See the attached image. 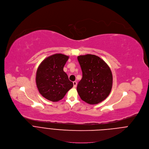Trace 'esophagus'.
Segmentation results:
<instances>
[{"label": "esophagus", "instance_id": "1", "mask_svg": "<svg viewBox=\"0 0 149 149\" xmlns=\"http://www.w3.org/2000/svg\"><path fill=\"white\" fill-rule=\"evenodd\" d=\"M73 85H74V88H75L77 86V83L76 81H74L73 82Z\"/></svg>", "mask_w": 149, "mask_h": 149}]
</instances>
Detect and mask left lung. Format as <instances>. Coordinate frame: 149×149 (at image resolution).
Segmentation results:
<instances>
[{
    "label": "left lung",
    "instance_id": "obj_1",
    "mask_svg": "<svg viewBox=\"0 0 149 149\" xmlns=\"http://www.w3.org/2000/svg\"><path fill=\"white\" fill-rule=\"evenodd\" d=\"M82 78L77 85L81 99L90 104H98L109 95L113 86V75L109 66L93 54L78 56Z\"/></svg>",
    "mask_w": 149,
    "mask_h": 149
}]
</instances>
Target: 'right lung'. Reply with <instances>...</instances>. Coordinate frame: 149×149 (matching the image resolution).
I'll list each match as a JSON object with an SVG mask.
<instances>
[{
  "label": "right lung",
  "mask_w": 149,
  "mask_h": 149,
  "mask_svg": "<svg viewBox=\"0 0 149 149\" xmlns=\"http://www.w3.org/2000/svg\"><path fill=\"white\" fill-rule=\"evenodd\" d=\"M69 56L55 54L45 60L39 65L36 75V84L41 95L52 102L61 100L73 87L63 68Z\"/></svg>",
  "instance_id": "1"
}]
</instances>
